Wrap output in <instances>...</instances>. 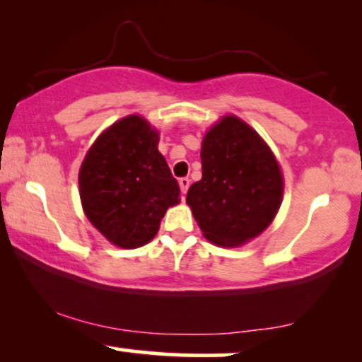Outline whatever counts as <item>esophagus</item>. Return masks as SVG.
I'll list each match as a JSON object with an SVG mask.
<instances>
[{"mask_svg": "<svg viewBox=\"0 0 362 362\" xmlns=\"http://www.w3.org/2000/svg\"><path fill=\"white\" fill-rule=\"evenodd\" d=\"M178 185H180V190H182V194H187V192H189V187H190V180L187 177H182L180 180H178Z\"/></svg>", "mask_w": 362, "mask_h": 362, "instance_id": "1", "label": "esophagus"}]
</instances>
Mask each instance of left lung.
Listing matches in <instances>:
<instances>
[{
  "mask_svg": "<svg viewBox=\"0 0 362 362\" xmlns=\"http://www.w3.org/2000/svg\"><path fill=\"white\" fill-rule=\"evenodd\" d=\"M202 180L187 194L204 237L238 247L257 237L276 215L283 178L276 158L250 125L226 115L202 144Z\"/></svg>",
  "mask_w": 362,
  "mask_h": 362,
  "instance_id": "left-lung-1",
  "label": "left lung"
}]
</instances>
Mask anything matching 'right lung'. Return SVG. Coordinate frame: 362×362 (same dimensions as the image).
Returning a JSON list of instances; mask_svg holds the SVG:
<instances>
[{"instance_id": "right-lung-1", "label": "right lung", "mask_w": 362, "mask_h": 362, "mask_svg": "<svg viewBox=\"0 0 362 362\" xmlns=\"http://www.w3.org/2000/svg\"><path fill=\"white\" fill-rule=\"evenodd\" d=\"M157 146L151 124L129 115L94 142L81 167L86 215L120 248L151 242L168 206L178 204V182Z\"/></svg>"}]
</instances>
